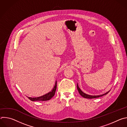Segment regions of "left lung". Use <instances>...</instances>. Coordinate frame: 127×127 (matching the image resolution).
<instances>
[{
    "label": "left lung",
    "mask_w": 127,
    "mask_h": 127,
    "mask_svg": "<svg viewBox=\"0 0 127 127\" xmlns=\"http://www.w3.org/2000/svg\"><path fill=\"white\" fill-rule=\"evenodd\" d=\"M77 90H78V91L79 94H80L82 97H84V98H90H90H97V97H99L102 96L103 95H104L107 94L108 93L110 92V91H108V92H107V93H105V94H103V95H87V94L84 93L82 91V90H81V89H80V88H79V86H78V84H77Z\"/></svg>",
    "instance_id": "1"
}]
</instances>
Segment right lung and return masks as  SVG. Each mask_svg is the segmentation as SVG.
Returning <instances> with one entry per match:
<instances>
[{"mask_svg":"<svg viewBox=\"0 0 127 127\" xmlns=\"http://www.w3.org/2000/svg\"><path fill=\"white\" fill-rule=\"evenodd\" d=\"M57 88V81L55 82V86H54V88L52 90V91L49 92V93L42 95L41 96L37 97H28L29 99H30L32 101H46L50 100L52 97L54 96V95H55L56 90Z\"/></svg>","mask_w":127,"mask_h":127,"instance_id":"1","label":"right lung"}]
</instances>
